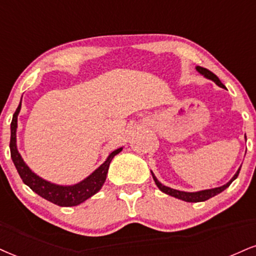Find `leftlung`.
<instances>
[{"mask_svg": "<svg viewBox=\"0 0 256 256\" xmlns=\"http://www.w3.org/2000/svg\"><path fill=\"white\" fill-rule=\"evenodd\" d=\"M196 72H198L199 74H202L204 78H206L208 80H211V81H214L218 86V87L226 89V86H224L223 83L220 82V80L218 78L214 72H211L210 70L205 69V68H202V66H196ZM240 170H241V167L237 169L235 175H234V176L230 178V181H228V182L226 184H223V186L214 187V188H210V190H198V192H184V190H178L170 188V187L164 186V184H162L161 182H160V181L158 180V178L154 175L152 172V178H154V181H155L156 186H158L160 190H162L163 193H166V194H168V196H174V198L184 200V202H205V200L210 199V198H212V196L220 194V192H223L224 190L228 188V187L230 186V184H232V181L235 180L237 176H238Z\"/></svg>", "mask_w": 256, "mask_h": 256, "instance_id": "left-lung-1", "label": "left lung"}]
</instances>
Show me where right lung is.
I'll list each match as a JSON object with an SVG mask.
<instances>
[{"label": "right lung", "mask_w": 256, "mask_h": 256, "mask_svg": "<svg viewBox=\"0 0 256 256\" xmlns=\"http://www.w3.org/2000/svg\"><path fill=\"white\" fill-rule=\"evenodd\" d=\"M21 110V101L20 104L18 106L16 110H15L13 119H12L10 124V156L13 160L15 168H16L18 173H19L20 178H22L24 184H27L33 192L42 196L48 202H54L58 206H76L80 205L81 202H86V200L93 196L95 193H98L104 186V181H106L107 173H108L110 163L112 161L116 155L122 152V148L114 150L108 155L100 167L95 169V170L87 178H83L82 181L75 184H52L50 181L45 180V178H40L36 175L34 172L30 170V168L26 164L24 158H21L19 150H18L16 146V128H18V116H19Z\"/></svg>", "instance_id": "1"}]
</instances>
